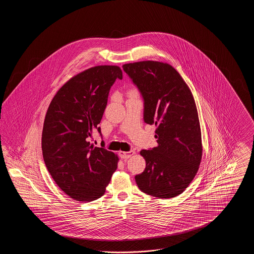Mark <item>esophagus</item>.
Instances as JSON below:
<instances>
[{
	"label": "esophagus",
	"instance_id": "esophagus-1",
	"mask_svg": "<svg viewBox=\"0 0 254 254\" xmlns=\"http://www.w3.org/2000/svg\"><path fill=\"white\" fill-rule=\"evenodd\" d=\"M133 154H134L133 150H130V151H120L119 152V156L122 159H128V158L131 157Z\"/></svg>",
	"mask_w": 254,
	"mask_h": 254
}]
</instances>
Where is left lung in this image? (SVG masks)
<instances>
[{
	"mask_svg": "<svg viewBox=\"0 0 254 254\" xmlns=\"http://www.w3.org/2000/svg\"><path fill=\"white\" fill-rule=\"evenodd\" d=\"M144 100V121L155 125L157 146L141 150L145 169L138 188L158 198L181 194L193 180L202 159L201 128L190 87L169 64L143 61L123 65Z\"/></svg>",
	"mask_w": 254,
	"mask_h": 254,
	"instance_id": "obj_1",
	"label": "left lung"
}]
</instances>
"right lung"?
Returning a JSON list of instances; mask_svg holds the SVG:
<instances>
[{
	"instance_id": "1",
	"label": "right lung",
	"mask_w": 254,
	"mask_h": 254,
	"mask_svg": "<svg viewBox=\"0 0 254 254\" xmlns=\"http://www.w3.org/2000/svg\"><path fill=\"white\" fill-rule=\"evenodd\" d=\"M121 68L98 65L77 74L61 87L49 105L42 150L51 177L74 200L90 202L106 192L118 157L90 142L108 104L109 90Z\"/></svg>"
}]
</instances>
